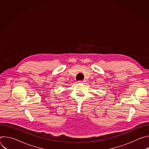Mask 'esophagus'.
I'll list each match as a JSON object with an SVG mask.
<instances>
[{"label":"esophagus","mask_w":149,"mask_h":149,"mask_svg":"<svg viewBox=\"0 0 149 149\" xmlns=\"http://www.w3.org/2000/svg\"><path fill=\"white\" fill-rule=\"evenodd\" d=\"M85 82H86V81H85V80H83V81H78V83H79V84H84Z\"/></svg>","instance_id":"1"}]
</instances>
